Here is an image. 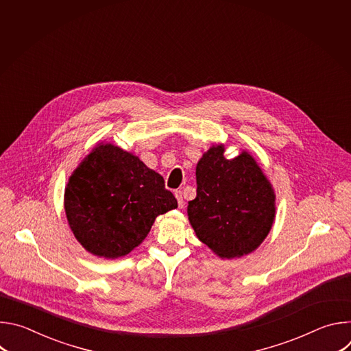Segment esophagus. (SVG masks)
<instances>
[{
	"label": "esophagus",
	"instance_id": "1",
	"mask_svg": "<svg viewBox=\"0 0 351 351\" xmlns=\"http://www.w3.org/2000/svg\"><path fill=\"white\" fill-rule=\"evenodd\" d=\"M175 197L178 199V206L179 208H183L184 207V202H183V194L180 190H175Z\"/></svg>",
	"mask_w": 351,
	"mask_h": 351
}]
</instances>
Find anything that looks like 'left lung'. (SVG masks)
I'll list each match as a JSON object with an SVG mask.
<instances>
[{"instance_id":"8db88e82","label":"left lung","mask_w":351,"mask_h":351,"mask_svg":"<svg viewBox=\"0 0 351 351\" xmlns=\"http://www.w3.org/2000/svg\"><path fill=\"white\" fill-rule=\"evenodd\" d=\"M211 147L195 168L197 195L187 206L197 237L222 258L243 257L263 243L275 218V194L256 160L223 157Z\"/></svg>"}]
</instances>
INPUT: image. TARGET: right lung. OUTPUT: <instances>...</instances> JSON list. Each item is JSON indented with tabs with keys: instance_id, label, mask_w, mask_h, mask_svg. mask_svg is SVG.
<instances>
[{
	"instance_id": "obj_1",
	"label": "right lung",
	"mask_w": 351,
	"mask_h": 351,
	"mask_svg": "<svg viewBox=\"0 0 351 351\" xmlns=\"http://www.w3.org/2000/svg\"><path fill=\"white\" fill-rule=\"evenodd\" d=\"M176 207L160 173L112 144H98L65 189V213L75 237L88 253L104 258L130 253L156 218Z\"/></svg>"
}]
</instances>
